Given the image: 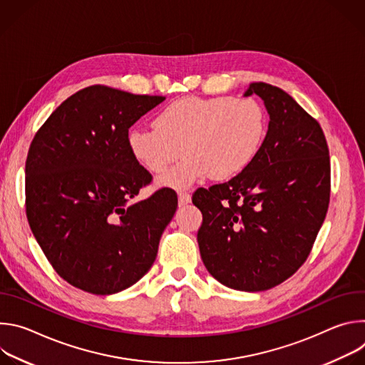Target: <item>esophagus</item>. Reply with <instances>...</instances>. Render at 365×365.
<instances>
[{
	"mask_svg": "<svg viewBox=\"0 0 365 365\" xmlns=\"http://www.w3.org/2000/svg\"><path fill=\"white\" fill-rule=\"evenodd\" d=\"M178 197H179V206H185V205L190 203V200H192V196L187 192H180L178 195Z\"/></svg>",
	"mask_w": 365,
	"mask_h": 365,
	"instance_id": "1",
	"label": "esophagus"
}]
</instances>
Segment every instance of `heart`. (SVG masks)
<instances>
[{"label": "heart", "instance_id": "heart-1", "mask_svg": "<svg viewBox=\"0 0 365 365\" xmlns=\"http://www.w3.org/2000/svg\"><path fill=\"white\" fill-rule=\"evenodd\" d=\"M266 134V111L252 98L186 96L155 114L154 127H131L127 144L151 175L163 173L183 148L186 158L158 180L180 190L207 176L237 178L257 159Z\"/></svg>", "mask_w": 365, "mask_h": 365}]
</instances>
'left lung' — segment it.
<instances>
[{"label":"left lung","mask_w":365,"mask_h":365,"mask_svg":"<svg viewBox=\"0 0 365 365\" xmlns=\"http://www.w3.org/2000/svg\"><path fill=\"white\" fill-rule=\"evenodd\" d=\"M270 115L252 165L237 178L197 189V244L206 270L227 287L269 290L306 262L327 217L331 165L327 138L283 89L250 83Z\"/></svg>","instance_id":"1"}]
</instances>
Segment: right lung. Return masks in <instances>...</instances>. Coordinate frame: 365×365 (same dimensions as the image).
Returning a JSON list of instances; mask_svg holds the SVG:
<instances>
[{
  "mask_svg": "<svg viewBox=\"0 0 365 365\" xmlns=\"http://www.w3.org/2000/svg\"><path fill=\"white\" fill-rule=\"evenodd\" d=\"M165 99L92 85L63 101L30 144L31 232L56 273L83 292L113 294L137 283L176 212L168 187L128 203L151 182L130 153L128 130Z\"/></svg>",
  "mask_w": 365,
  "mask_h": 365,
  "instance_id": "1",
  "label": "right lung"
}]
</instances>
